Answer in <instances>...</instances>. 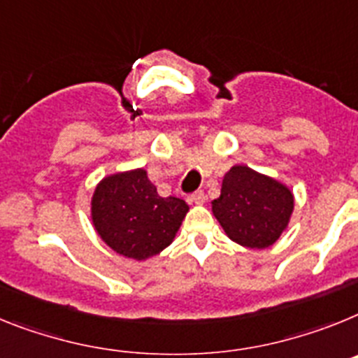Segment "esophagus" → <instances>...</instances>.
Masks as SVG:
<instances>
[{
	"instance_id": "1",
	"label": "esophagus",
	"mask_w": 358,
	"mask_h": 358,
	"mask_svg": "<svg viewBox=\"0 0 358 358\" xmlns=\"http://www.w3.org/2000/svg\"><path fill=\"white\" fill-rule=\"evenodd\" d=\"M205 192L203 191H196V192H192L191 194V201L192 203H196V205H201L205 203Z\"/></svg>"
}]
</instances>
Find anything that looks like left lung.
<instances>
[{
    "label": "left lung",
    "mask_w": 358,
    "mask_h": 358,
    "mask_svg": "<svg viewBox=\"0 0 358 358\" xmlns=\"http://www.w3.org/2000/svg\"><path fill=\"white\" fill-rule=\"evenodd\" d=\"M294 194L272 176L247 166H232L223 176L213 214L232 241L247 248H268L287 231Z\"/></svg>",
    "instance_id": "left-lung-1"
}]
</instances>
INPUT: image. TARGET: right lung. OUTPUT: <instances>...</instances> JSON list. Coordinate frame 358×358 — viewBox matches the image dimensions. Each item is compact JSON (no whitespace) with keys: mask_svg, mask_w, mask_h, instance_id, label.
<instances>
[{"mask_svg":"<svg viewBox=\"0 0 358 358\" xmlns=\"http://www.w3.org/2000/svg\"><path fill=\"white\" fill-rule=\"evenodd\" d=\"M189 213L176 196L162 198L145 169L106 176L92 196V222L111 250L144 261L169 247Z\"/></svg>","mask_w":358,"mask_h":358,"instance_id":"add662e5","label":"right lung"}]
</instances>
